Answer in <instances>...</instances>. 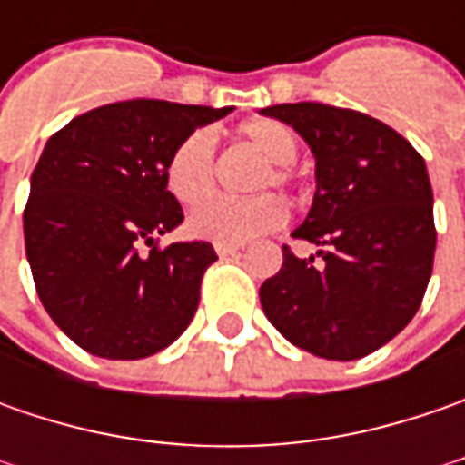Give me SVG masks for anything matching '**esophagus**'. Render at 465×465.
<instances>
[{"label": "esophagus", "mask_w": 465, "mask_h": 465, "mask_svg": "<svg viewBox=\"0 0 465 465\" xmlns=\"http://www.w3.org/2000/svg\"><path fill=\"white\" fill-rule=\"evenodd\" d=\"M217 256L220 259H230V256H238L241 253V245H214Z\"/></svg>", "instance_id": "1"}]
</instances>
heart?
<instances>
[{
  "label": "heart",
  "instance_id": "heart-1",
  "mask_svg": "<svg viewBox=\"0 0 465 465\" xmlns=\"http://www.w3.org/2000/svg\"><path fill=\"white\" fill-rule=\"evenodd\" d=\"M241 139L253 144L269 168H261L253 188H290L295 175L290 163L297 157L292 132L274 118L245 121L238 129ZM165 186L170 196L183 206H199L214 191V142L206 132H191L175 144L165 163ZM287 220V204L277 193H256L245 199H214L202 206L191 220V235L217 245H241L263 232H272Z\"/></svg>",
  "mask_w": 465,
  "mask_h": 465
}]
</instances>
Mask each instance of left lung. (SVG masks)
Masks as SVG:
<instances>
[{"label": "left lung", "mask_w": 465, "mask_h": 465, "mask_svg": "<svg viewBox=\"0 0 465 465\" xmlns=\"http://www.w3.org/2000/svg\"><path fill=\"white\" fill-rule=\"evenodd\" d=\"M290 124L315 157V196L292 238L315 242L319 263H284L261 284V308L295 347L323 360H360L420 311L435 259L432 186L421 154L383 121L323 105L261 111Z\"/></svg>", "instance_id": "1"}]
</instances>
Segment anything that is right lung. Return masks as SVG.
Here are the masks:
<instances>
[{"label": "right lung", "mask_w": 465, "mask_h": 465, "mask_svg": "<svg viewBox=\"0 0 465 465\" xmlns=\"http://www.w3.org/2000/svg\"><path fill=\"white\" fill-rule=\"evenodd\" d=\"M230 111L121 100L72 118L45 142L23 214L27 263L45 312L84 351L142 360L191 323L217 253L204 241L157 248L183 223L165 163L181 139Z\"/></svg>", "instance_id": "1"}]
</instances>
